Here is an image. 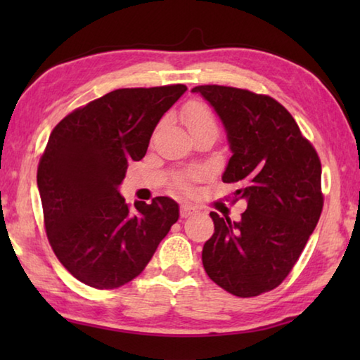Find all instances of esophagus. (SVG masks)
I'll return each mask as SVG.
<instances>
[{
  "label": "esophagus",
  "instance_id": "esophagus-1",
  "mask_svg": "<svg viewBox=\"0 0 360 360\" xmlns=\"http://www.w3.org/2000/svg\"><path fill=\"white\" fill-rule=\"evenodd\" d=\"M197 211L193 208V206H191V205H181V217H188V216H192L193 212Z\"/></svg>",
  "mask_w": 360,
  "mask_h": 360
}]
</instances>
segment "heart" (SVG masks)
I'll return each instance as SVG.
<instances>
[{"label": "heart", "instance_id": "1", "mask_svg": "<svg viewBox=\"0 0 360 360\" xmlns=\"http://www.w3.org/2000/svg\"><path fill=\"white\" fill-rule=\"evenodd\" d=\"M184 122L188 131L203 129V127H214L216 129L214 115L210 111V108H206L200 101H192L186 106Z\"/></svg>", "mask_w": 360, "mask_h": 360}]
</instances>
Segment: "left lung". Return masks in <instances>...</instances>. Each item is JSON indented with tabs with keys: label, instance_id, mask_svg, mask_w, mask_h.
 Returning a JSON list of instances; mask_svg holds the SVG:
<instances>
[{
	"label": "left lung",
	"instance_id": "left-lung-1",
	"mask_svg": "<svg viewBox=\"0 0 360 360\" xmlns=\"http://www.w3.org/2000/svg\"><path fill=\"white\" fill-rule=\"evenodd\" d=\"M214 109L231 157L222 181L246 200L240 221L210 212L205 271L236 297L278 288L300 257L322 211L321 162L288 109L266 95L224 85L192 89ZM238 200V199H236Z\"/></svg>",
	"mask_w": 360,
	"mask_h": 360
}]
</instances>
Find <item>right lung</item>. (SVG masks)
Returning <instances> with one entry per match:
<instances>
[{"mask_svg":"<svg viewBox=\"0 0 360 360\" xmlns=\"http://www.w3.org/2000/svg\"><path fill=\"white\" fill-rule=\"evenodd\" d=\"M186 90H114L66 115L49 136L38 167L47 238L66 270L90 288L114 289L136 278L179 219L169 197L131 210L119 186Z\"/></svg>","mask_w":360,"mask_h":360,"instance_id":"1","label":"right lung"}]
</instances>
